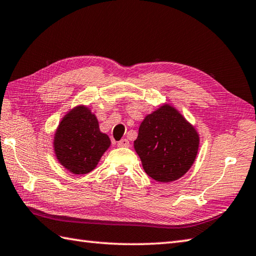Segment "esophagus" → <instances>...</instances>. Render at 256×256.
Listing matches in <instances>:
<instances>
[{
	"instance_id": "34e87169",
	"label": "esophagus",
	"mask_w": 256,
	"mask_h": 256,
	"mask_svg": "<svg viewBox=\"0 0 256 256\" xmlns=\"http://www.w3.org/2000/svg\"><path fill=\"white\" fill-rule=\"evenodd\" d=\"M118 146H120V148H128L130 146L128 140L123 138V140H121V141H118Z\"/></svg>"
}]
</instances>
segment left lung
<instances>
[{"label": "left lung", "mask_w": 256, "mask_h": 256, "mask_svg": "<svg viewBox=\"0 0 256 256\" xmlns=\"http://www.w3.org/2000/svg\"><path fill=\"white\" fill-rule=\"evenodd\" d=\"M134 148L148 176L158 182H172L192 166L198 135L176 110L163 105L140 125Z\"/></svg>", "instance_id": "1"}]
</instances>
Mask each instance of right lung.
<instances>
[{"mask_svg":"<svg viewBox=\"0 0 256 256\" xmlns=\"http://www.w3.org/2000/svg\"><path fill=\"white\" fill-rule=\"evenodd\" d=\"M111 141L100 132L96 118L80 106L65 115L55 133L54 150L58 162L74 174H86L96 166Z\"/></svg>","mask_w":256,"mask_h":256,"instance_id":"right-lung-1","label":"right lung"}]
</instances>
